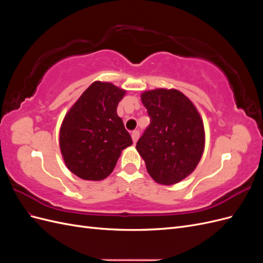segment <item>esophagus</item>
I'll return each mask as SVG.
<instances>
[{
    "instance_id": "34e87169",
    "label": "esophagus",
    "mask_w": 263,
    "mask_h": 263,
    "mask_svg": "<svg viewBox=\"0 0 263 263\" xmlns=\"http://www.w3.org/2000/svg\"><path fill=\"white\" fill-rule=\"evenodd\" d=\"M132 138H133V142H134V144H136L138 138H139V132H138V130H134V132L132 133Z\"/></svg>"
}]
</instances>
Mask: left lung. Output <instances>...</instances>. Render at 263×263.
Segmentation results:
<instances>
[{
  "instance_id": "left-lung-1",
  "label": "left lung",
  "mask_w": 263,
  "mask_h": 263,
  "mask_svg": "<svg viewBox=\"0 0 263 263\" xmlns=\"http://www.w3.org/2000/svg\"><path fill=\"white\" fill-rule=\"evenodd\" d=\"M140 99L151 122L136 149L157 183L176 184L195 170L203 156V119L193 102L177 89L144 91Z\"/></svg>"
}]
</instances>
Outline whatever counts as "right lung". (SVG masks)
I'll return each mask as SVG.
<instances>
[{"label": "right lung", "instance_id": "add662e5", "mask_svg": "<svg viewBox=\"0 0 263 263\" xmlns=\"http://www.w3.org/2000/svg\"><path fill=\"white\" fill-rule=\"evenodd\" d=\"M126 90L95 81L70 107L60 126L59 146L67 168L87 181H101L113 172L122 151L133 145L117 115Z\"/></svg>", "mask_w": 263, "mask_h": 263}]
</instances>
